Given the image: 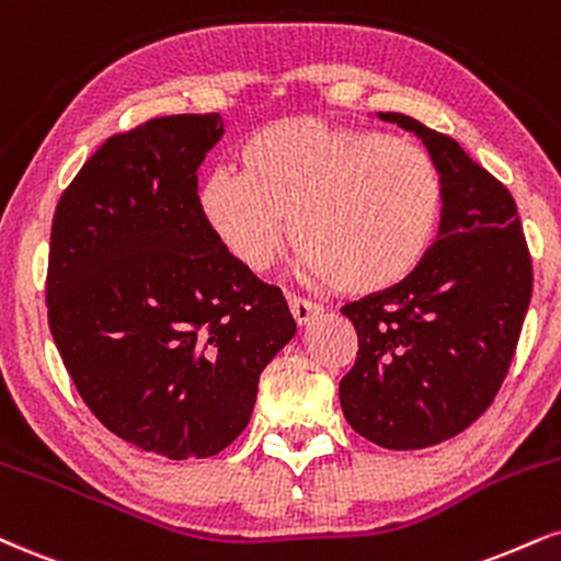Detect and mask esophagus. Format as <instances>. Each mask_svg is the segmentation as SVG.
Returning a JSON list of instances; mask_svg holds the SVG:
<instances>
[{"mask_svg": "<svg viewBox=\"0 0 561 561\" xmlns=\"http://www.w3.org/2000/svg\"><path fill=\"white\" fill-rule=\"evenodd\" d=\"M287 302H289V310H293V319L298 321V327H306V323L321 310L319 306H316V302H310L306 298H298V295H289Z\"/></svg>", "mask_w": 561, "mask_h": 561, "instance_id": "esophagus-1", "label": "esophagus"}]
</instances>
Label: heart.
I'll use <instances>...</instances> for the list:
<instances>
[{"instance_id":"heart-1","label":"heart","mask_w":561,"mask_h":561,"mask_svg":"<svg viewBox=\"0 0 561 561\" xmlns=\"http://www.w3.org/2000/svg\"><path fill=\"white\" fill-rule=\"evenodd\" d=\"M238 164L201 178L195 208L253 274L285 248V216L308 274L347 295L402 285L436 240L444 180L415 140L287 117L248 135Z\"/></svg>"}]
</instances>
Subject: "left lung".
Returning <instances> with one entry per match:
<instances>
[{"label":"left lung","instance_id":"left-lung-1","mask_svg":"<svg viewBox=\"0 0 561 561\" xmlns=\"http://www.w3.org/2000/svg\"><path fill=\"white\" fill-rule=\"evenodd\" d=\"M444 180L438 240L402 285L347 302L357 357L340 381L342 413L383 449H423L457 436L494 402L533 293L515 198L449 135L400 112Z\"/></svg>","mask_w":561,"mask_h":561}]
</instances>
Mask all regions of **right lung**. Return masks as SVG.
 Returning a JSON list of instances; mask_svg holds the SVG:
<instances>
[{
    "instance_id": "add662e5",
    "label": "right lung",
    "mask_w": 561,
    "mask_h": 561,
    "mask_svg": "<svg viewBox=\"0 0 561 561\" xmlns=\"http://www.w3.org/2000/svg\"><path fill=\"white\" fill-rule=\"evenodd\" d=\"M221 133L211 112L112 135L51 221L46 306L67 374L112 434L167 460L229 447L261 370L295 336L282 289L242 268L195 208V172Z\"/></svg>"
}]
</instances>
